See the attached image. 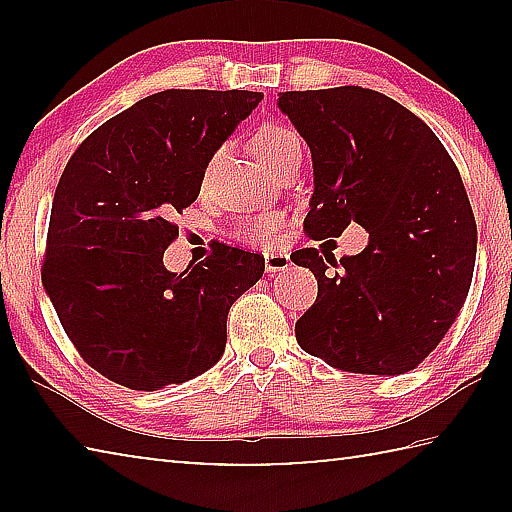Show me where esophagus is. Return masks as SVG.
<instances>
[{"label":"esophagus","instance_id":"1","mask_svg":"<svg viewBox=\"0 0 512 512\" xmlns=\"http://www.w3.org/2000/svg\"><path fill=\"white\" fill-rule=\"evenodd\" d=\"M264 266H266V273L287 271L291 266V257L284 253V250H268V253H264Z\"/></svg>","mask_w":512,"mask_h":512}]
</instances>
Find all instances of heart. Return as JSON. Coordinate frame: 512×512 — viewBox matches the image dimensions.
Listing matches in <instances>:
<instances>
[{"label": "heart", "instance_id": "1", "mask_svg": "<svg viewBox=\"0 0 512 512\" xmlns=\"http://www.w3.org/2000/svg\"><path fill=\"white\" fill-rule=\"evenodd\" d=\"M255 151L268 167H277L289 155L302 151L300 135L287 124H268L255 135ZM280 232V219L273 214L259 216V219L239 225L237 235L253 241H271Z\"/></svg>", "mask_w": 512, "mask_h": 512}]
</instances>
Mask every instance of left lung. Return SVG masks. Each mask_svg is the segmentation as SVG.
<instances>
[{
    "instance_id": "1",
    "label": "left lung",
    "mask_w": 512,
    "mask_h": 512,
    "mask_svg": "<svg viewBox=\"0 0 512 512\" xmlns=\"http://www.w3.org/2000/svg\"><path fill=\"white\" fill-rule=\"evenodd\" d=\"M277 108L314 162L307 235L339 237L352 221L370 235L339 264L318 248L291 255L318 280L296 323L300 348L345 372L413 370L445 339L472 284L476 223L461 173L431 128L381 92H280ZM327 261L340 271L325 274Z\"/></svg>"
}]
</instances>
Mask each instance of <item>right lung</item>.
I'll return each instance as SVG.
<instances>
[{
  "label": "right lung",
  "instance_id": "obj_1",
  "mask_svg": "<svg viewBox=\"0 0 512 512\" xmlns=\"http://www.w3.org/2000/svg\"><path fill=\"white\" fill-rule=\"evenodd\" d=\"M264 99L248 90H164L83 140L58 180L42 284L83 361L133 391L210 370L225 320L264 273V257L225 244L183 273L164 268L173 216L207 164Z\"/></svg>",
  "mask_w": 512,
  "mask_h": 512
}]
</instances>
